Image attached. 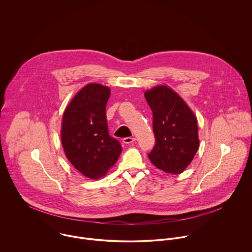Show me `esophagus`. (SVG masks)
<instances>
[{
	"label": "esophagus",
	"mask_w": 252,
	"mask_h": 252,
	"mask_svg": "<svg viewBox=\"0 0 252 252\" xmlns=\"http://www.w3.org/2000/svg\"><path fill=\"white\" fill-rule=\"evenodd\" d=\"M136 141V139L135 138H131V137H128V138H124L123 140H122V142H123V144H132V143H134Z\"/></svg>",
	"instance_id": "obj_1"
}]
</instances>
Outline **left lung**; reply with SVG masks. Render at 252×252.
Listing matches in <instances>:
<instances>
[{
  "label": "left lung",
  "instance_id": "obj_1",
  "mask_svg": "<svg viewBox=\"0 0 252 252\" xmlns=\"http://www.w3.org/2000/svg\"><path fill=\"white\" fill-rule=\"evenodd\" d=\"M153 114L155 144L148 158L165 173L179 175L193 160L198 148L197 118L186 103L168 86L144 93Z\"/></svg>",
  "mask_w": 252,
  "mask_h": 252
}]
</instances>
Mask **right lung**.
<instances>
[{"label": "right lung", "instance_id": "add662e5", "mask_svg": "<svg viewBox=\"0 0 252 252\" xmlns=\"http://www.w3.org/2000/svg\"><path fill=\"white\" fill-rule=\"evenodd\" d=\"M110 95L107 86L89 83L65 109L61 141L68 160L84 177L98 180L116 163L120 143L109 136L106 106Z\"/></svg>", "mask_w": 252, "mask_h": 252}]
</instances>
